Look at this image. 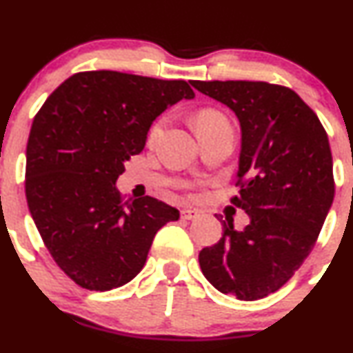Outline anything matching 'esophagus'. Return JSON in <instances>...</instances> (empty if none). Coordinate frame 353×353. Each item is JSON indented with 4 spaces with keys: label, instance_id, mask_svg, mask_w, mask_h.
<instances>
[{
    "label": "esophagus",
    "instance_id": "1",
    "mask_svg": "<svg viewBox=\"0 0 353 353\" xmlns=\"http://www.w3.org/2000/svg\"><path fill=\"white\" fill-rule=\"evenodd\" d=\"M199 215H201V212L194 210V209H184V210H181V219H182V220H194V219H197Z\"/></svg>",
    "mask_w": 353,
    "mask_h": 353
}]
</instances>
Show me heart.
I'll use <instances>...</instances> for the list:
<instances>
[{
	"instance_id": "b5f03b06",
	"label": "heart",
	"mask_w": 353,
	"mask_h": 353,
	"mask_svg": "<svg viewBox=\"0 0 353 353\" xmlns=\"http://www.w3.org/2000/svg\"><path fill=\"white\" fill-rule=\"evenodd\" d=\"M194 125H195V130L201 131L203 128H209V126L228 125V123H227V120H225V117L222 113L215 112V110H202V112H199L197 114H195ZM163 128H164V118H159V120L151 126L150 133H148V139H150L151 143L156 141V139L159 138Z\"/></svg>"
}]
</instances>
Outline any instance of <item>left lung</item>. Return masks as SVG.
Returning <instances> with one entry per match:
<instances>
[{
    "label": "left lung",
    "mask_w": 353,
    "mask_h": 353,
    "mask_svg": "<svg viewBox=\"0 0 353 353\" xmlns=\"http://www.w3.org/2000/svg\"><path fill=\"white\" fill-rule=\"evenodd\" d=\"M235 112L241 126V232L223 220L217 243L199 253L203 276L223 294L256 301L283 288L312 252L335 194L329 138L291 88L248 80H190Z\"/></svg>",
    "instance_id": "8db88e82"
}]
</instances>
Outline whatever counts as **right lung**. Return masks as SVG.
Listing matches in <instances>:
<instances>
[{"instance_id":"obj_1","label":"right lung","mask_w":353,"mask_h":353,"mask_svg":"<svg viewBox=\"0 0 353 353\" xmlns=\"http://www.w3.org/2000/svg\"><path fill=\"white\" fill-rule=\"evenodd\" d=\"M194 95L185 80L90 70L59 85L36 113L28 207L50 256L79 286L110 291L130 283L159 228L179 219L150 195L125 201L114 182L143 151L156 117Z\"/></svg>"}]
</instances>
